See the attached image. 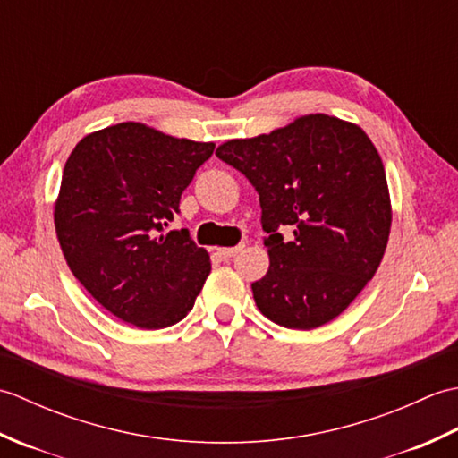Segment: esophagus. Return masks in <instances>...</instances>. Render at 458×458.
<instances>
[{"mask_svg":"<svg viewBox=\"0 0 458 458\" xmlns=\"http://www.w3.org/2000/svg\"><path fill=\"white\" fill-rule=\"evenodd\" d=\"M246 248V244H238V246H234V248H218V254L224 258V259H228V258H234L236 254H240L242 250Z\"/></svg>","mask_w":458,"mask_h":458,"instance_id":"obj_1","label":"esophagus"}]
</instances>
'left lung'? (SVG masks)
I'll return each instance as SVG.
<instances>
[{"mask_svg": "<svg viewBox=\"0 0 458 458\" xmlns=\"http://www.w3.org/2000/svg\"><path fill=\"white\" fill-rule=\"evenodd\" d=\"M216 155L259 194L267 274L251 284L261 315L310 330L336 318L379 267L392 228L384 163L362 128L327 114L301 115ZM294 228L291 241L278 234Z\"/></svg>", "mask_w": 458, "mask_h": 458, "instance_id": "8db88e82", "label": "left lung"}]
</instances>
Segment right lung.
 <instances>
[{"label":"right lung","mask_w":458,"mask_h":458,"mask_svg":"<svg viewBox=\"0 0 458 458\" xmlns=\"http://www.w3.org/2000/svg\"><path fill=\"white\" fill-rule=\"evenodd\" d=\"M212 151V141L123 122L89 133L68 155L55 202L58 244L72 276L123 323L171 327L200 293L208 251L189 230H161Z\"/></svg>","instance_id":"1"}]
</instances>
